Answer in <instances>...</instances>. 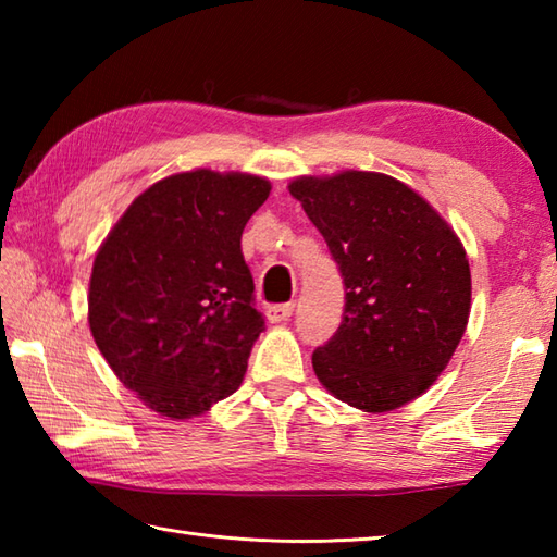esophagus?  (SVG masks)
<instances>
[{
	"label": "esophagus",
	"instance_id": "1",
	"mask_svg": "<svg viewBox=\"0 0 557 557\" xmlns=\"http://www.w3.org/2000/svg\"><path fill=\"white\" fill-rule=\"evenodd\" d=\"M292 313H294V301L280 304V306H272V309L268 311V315H270V323H285V321H289Z\"/></svg>",
	"mask_w": 557,
	"mask_h": 557
}]
</instances>
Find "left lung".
<instances>
[{
  "label": "left lung",
  "instance_id": "left-lung-1",
  "mask_svg": "<svg viewBox=\"0 0 557 557\" xmlns=\"http://www.w3.org/2000/svg\"><path fill=\"white\" fill-rule=\"evenodd\" d=\"M299 200L345 280V315L313 371L349 407L385 413L429 389L465 337L469 258L429 200L383 172L297 176Z\"/></svg>",
  "mask_w": 557,
  "mask_h": 557
}]
</instances>
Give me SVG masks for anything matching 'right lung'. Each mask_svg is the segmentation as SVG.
Wrapping results in <instances>:
<instances>
[{
    "label": "right lung",
    "mask_w": 557,
    "mask_h": 557,
    "mask_svg": "<svg viewBox=\"0 0 557 557\" xmlns=\"http://www.w3.org/2000/svg\"><path fill=\"white\" fill-rule=\"evenodd\" d=\"M265 176L191 170L148 186L92 260L88 323L124 387L160 417L210 411L242 385L263 330L242 234Z\"/></svg>",
    "instance_id": "right-lung-1"
}]
</instances>
